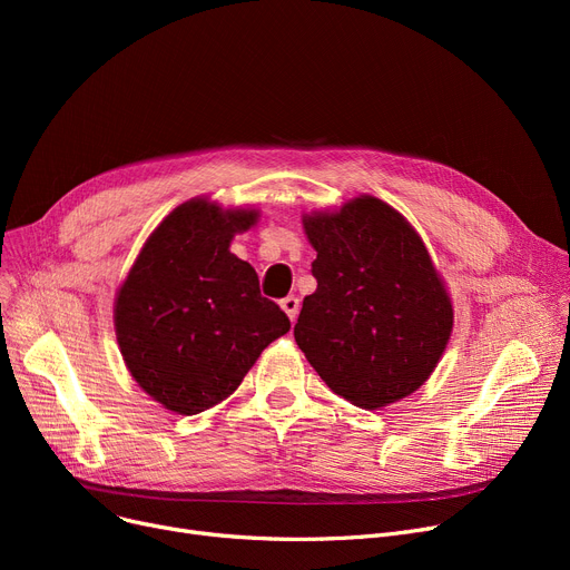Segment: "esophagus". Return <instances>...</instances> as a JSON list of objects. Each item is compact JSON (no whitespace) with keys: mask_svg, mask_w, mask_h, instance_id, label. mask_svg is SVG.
<instances>
[{"mask_svg":"<svg viewBox=\"0 0 570 570\" xmlns=\"http://www.w3.org/2000/svg\"><path fill=\"white\" fill-rule=\"evenodd\" d=\"M279 305H282V309L286 312V316H288L291 321H295V318H297V312H301V301H297L295 295L284 297V301H282Z\"/></svg>","mask_w":570,"mask_h":570,"instance_id":"34e87169","label":"esophagus"}]
</instances>
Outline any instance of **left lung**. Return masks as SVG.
<instances>
[{
	"label": "left lung",
	"instance_id": "1",
	"mask_svg": "<svg viewBox=\"0 0 570 570\" xmlns=\"http://www.w3.org/2000/svg\"><path fill=\"white\" fill-rule=\"evenodd\" d=\"M316 249V291L293 327L333 393L381 409L421 387L453 333V305L413 226L361 196L337 213L303 217Z\"/></svg>",
	"mask_w": 570,
	"mask_h": 570
}]
</instances>
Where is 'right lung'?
Wrapping results in <instances>:
<instances>
[{
    "instance_id": "right-lung-1",
    "label": "right lung",
    "mask_w": 570,
    "mask_h": 570,
    "mask_svg": "<svg viewBox=\"0 0 570 570\" xmlns=\"http://www.w3.org/2000/svg\"><path fill=\"white\" fill-rule=\"evenodd\" d=\"M256 209L187 200L147 237L115 297V333L142 391L194 415L226 400L288 316L261 295L256 269L230 254Z\"/></svg>"
}]
</instances>
